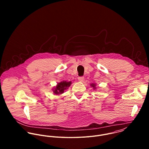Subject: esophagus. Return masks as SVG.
I'll return each instance as SVG.
<instances>
[{
  "label": "esophagus",
  "instance_id": "obj_1",
  "mask_svg": "<svg viewBox=\"0 0 149 149\" xmlns=\"http://www.w3.org/2000/svg\"><path fill=\"white\" fill-rule=\"evenodd\" d=\"M84 79V77L83 76H81V77H78L79 81H81V82L83 81Z\"/></svg>",
  "mask_w": 149,
  "mask_h": 149
}]
</instances>
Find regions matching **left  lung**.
I'll return each mask as SVG.
<instances>
[{"label":"left lung","mask_w":149,"mask_h":149,"mask_svg":"<svg viewBox=\"0 0 149 149\" xmlns=\"http://www.w3.org/2000/svg\"><path fill=\"white\" fill-rule=\"evenodd\" d=\"M91 85L93 88V89H96V87H95V86H96V85L95 84H91Z\"/></svg>","instance_id":"left-lung-1"}]
</instances>
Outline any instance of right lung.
Instances as JSON below:
<instances>
[{
	"label": "right lung",
	"instance_id": "obj_1",
	"mask_svg": "<svg viewBox=\"0 0 149 149\" xmlns=\"http://www.w3.org/2000/svg\"><path fill=\"white\" fill-rule=\"evenodd\" d=\"M71 81L66 82V81H62L60 83H58L57 85L56 86L54 89H53L54 93L56 95L61 94L64 93V91L65 89H68V87H69L71 84Z\"/></svg>",
	"mask_w": 149,
	"mask_h": 149
}]
</instances>
